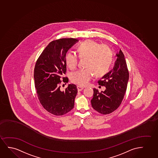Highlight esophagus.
Listing matches in <instances>:
<instances>
[{
	"mask_svg": "<svg viewBox=\"0 0 158 158\" xmlns=\"http://www.w3.org/2000/svg\"><path fill=\"white\" fill-rule=\"evenodd\" d=\"M84 88V87H82V86H77V89H78V91H81V90H82Z\"/></svg>",
	"mask_w": 158,
	"mask_h": 158,
	"instance_id": "1",
	"label": "esophagus"
}]
</instances>
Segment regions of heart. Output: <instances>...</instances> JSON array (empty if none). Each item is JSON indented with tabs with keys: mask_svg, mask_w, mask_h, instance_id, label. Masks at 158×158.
Here are the masks:
<instances>
[{
	"mask_svg": "<svg viewBox=\"0 0 158 158\" xmlns=\"http://www.w3.org/2000/svg\"><path fill=\"white\" fill-rule=\"evenodd\" d=\"M79 57L85 60L84 69L72 73L71 80L74 84L80 86L88 84L94 73L96 77L103 76L108 71L113 60L110 48L106 44H101L92 40H86L77 48ZM78 55L72 51L66 54L65 63L71 70L77 68Z\"/></svg>",
	"mask_w": 158,
	"mask_h": 158,
	"instance_id": "heart-1",
	"label": "heart"
}]
</instances>
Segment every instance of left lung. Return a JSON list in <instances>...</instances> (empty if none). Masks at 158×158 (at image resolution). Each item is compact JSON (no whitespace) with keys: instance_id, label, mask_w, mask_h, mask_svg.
Returning a JSON list of instances; mask_svg holds the SVG:
<instances>
[{"instance_id":"left-lung-1","label":"left lung","mask_w":158,"mask_h":158,"mask_svg":"<svg viewBox=\"0 0 158 158\" xmlns=\"http://www.w3.org/2000/svg\"><path fill=\"white\" fill-rule=\"evenodd\" d=\"M117 60L113 70L98 80V84L106 87L105 91L100 92L94 88L92 106L103 115L110 114L116 110L123 100L127 88L129 73L124 55L121 50L116 53Z\"/></svg>"}]
</instances>
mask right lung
I'll use <instances>...</instances> for the list:
<instances>
[{"mask_svg":"<svg viewBox=\"0 0 158 158\" xmlns=\"http://www.w3.org/2000/svg\"><path fill=\"white\" fill-rule=\"evenodd\" d=\"M73 38L52 41L37 59L34 68V81L37 96L43 108L56 116L65 114L73 108L78 90L69 84L65 90L60 89L61 81L68 83L63 76L66 72L65 56L71 48L78 42Z\"/></svg>","mask_w":158,"mask_h":158,"instance_id":"1","label":"right lung"}]
</instances>
